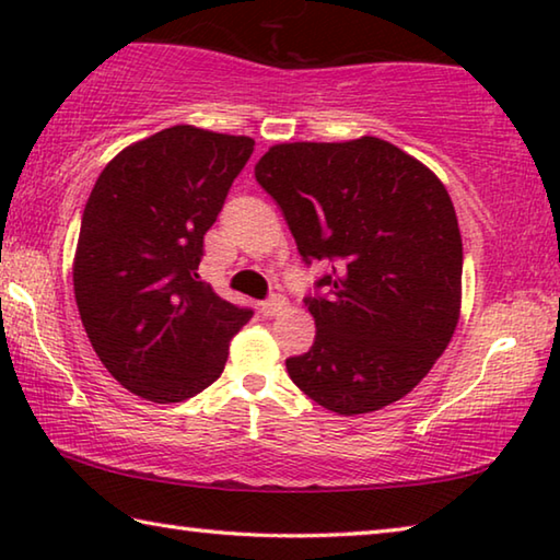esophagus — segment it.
Segmentation results:
<instances>
[{"label": "esophagus", "mask_w": 560, "mask_h": 560, "mask_svg": "<svg viewBox=\"0 0 560 560\" xmlns=\"http://www.w3.org/2000/svg\"><path fill=\"white\" fill-rule=\"evenodd\" d=\"M283 308H287V299L277 296V293H273V296H269L267 301H261V314L264 316H279Z\"/></svg>", "instance_id": "obj_1"}]
</instances>
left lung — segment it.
<instances>
[{
    "label": "left lung",
    "instance_id": "1",
    "mask_svg": "<svg viewBox=\"0 0 560 560\" xmlns=\"http://www.w3.org/2000/svg\"><path fill=\"white\" fill-rule=\"evenodd\" d=\"M254 175L303 261H328L303 299L316 340L287 360L291 381L346 417L400 400L459 320L462 236L440 177L371 136L273 145Z\"/></svg>",
    "mask_w": 560,
    "mask_h": 560
}]
</instances>
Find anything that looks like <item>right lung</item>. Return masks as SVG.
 Instances as JSON below:
<instances>
[{"label": "right lung", "instance_id": "obj_1", "mask_svg": "<svg viewBox=\"0 0 560 560\" xmlns=\"http://www.w3.org/2000/svg\"><path fill=\"white\" fill-rule=\"evenodd\" d=\"M252 153L246 136L173 126L120 150L91 189L73 259L75 306L101 363L150 402L210 387L254 314L197 273L205 234Z\"/></svg>", "mask_w": 560, "mask_h": 560}]
</instances>
